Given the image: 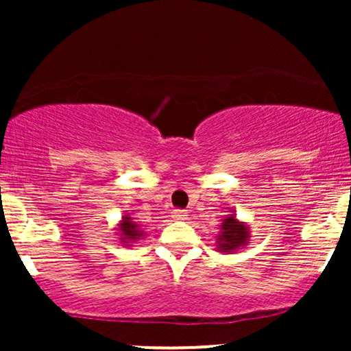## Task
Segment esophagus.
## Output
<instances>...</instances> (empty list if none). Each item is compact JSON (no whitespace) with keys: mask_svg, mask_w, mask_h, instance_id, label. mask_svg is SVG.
Returning <instances> with one entry per match:
<instances>
[{"mask_svg":"<svg viewBox=\"0 0 351 351\" xmlns=\"http://www.w3.org/2000/svg\"><path fill=\"white\" fill-rule=\"evenodd\" d=\"M188 213L183 211V209H175V211H171V217L175 221H184L186 219Z\"/></svg>","mask_w":351,"mask_h":351,"instance_id":"1","label":"esophagus"}]
</instances>
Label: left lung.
Here are the masks:
<instances>
[{
  "mask_svg": "<svg viewBox=\"0 0 351 351\" xmlns=\"http://www.w3.org/2000/svg\"><path fill=\"white\" fill-rule=\"evenodd\" d=\"M251 241L249 224L237 219L234 211H229L228 216L219 224V234L216 236V249L219 252L232 254L244 249Z\"/></svg>",
  "mask_w": 351,
  "mask_h": 351,
  "instance_id": "left-lung-1",
  "label": "left lung"
}]
</instances>
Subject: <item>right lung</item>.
I'll return each instance as SVG.
<instances>
[{"mask_svg": "<svg viewBox=\"0 0 351 351\" xmlns=\"http://www.w3.org/2000/svg\"><path fill=\"white\" fill-rule=\"evenodd\" d=\"M115 231H117V236H119L120 244L125 245V247L135 244L136 241L142 239V237L145 236L142 228L135 223L134 217L130 216V213H125V215L120 217Z\"/></svg>", "mask_w": 351, "mask_h": 351, "instance_id": "right-lung-1", "label": "right lung"}]
</instances>
